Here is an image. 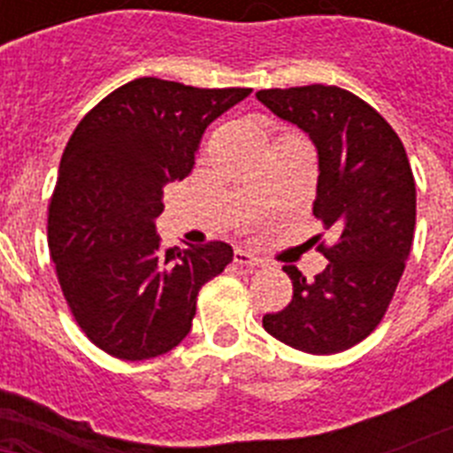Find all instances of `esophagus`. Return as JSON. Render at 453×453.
Segmentation results:
<instances>
[{"mask_svg":"<svg viewBox=\"0 0 453 453\" xmlns=\"http://www.w3.org/2000/svg\"><path fill=\"white\" fill-rule=\"evenodd\" d=\"M234 261L238 263V265H247V267H263V265H265V263H263V258L254 256L251 251L242 250V247H238V250L234 251Z\"/></svg>","mask_w":453,"mask_h":453,"instance_id":"34e87169","label":"esophagus"}]
</instances>
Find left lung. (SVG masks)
Listing matches in <instances>:
<instances>
[{"label": "left lung", "mask_w": 453, "mask_h": 453, "mask_svg": "<svg viewBox=\"0 0 453 453\" xmlns=\"http://www.w3.org/2000/svg\"><path fill=\"white\" fill-rule=\"evenodd\" d=\"M272 113L297 124L318 150L313 215L338 231L313 281L295 265L292 302L263 318V329L306 354H338L372 334L386 315L415 234V179L390 124L338 86L256 92Z\"/></svg>", "instance_id": "8db88e82"}]
</instances>
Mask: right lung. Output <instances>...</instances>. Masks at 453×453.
<instances>
[{
    "label": "right lung",
    "instance_id": "right-lung-1",
    "mask_svg": "<svg viewBox=\"0 0 453 453\" xmlns=\"http://www.w3.org/2000/svg\"><path fill=\"white\" fill-rule=\"evenodd\" d=\"M251 88L140 77L104 97L63 151L47 240L72 315L106 354L145 361L190 334L197 295L234 261L226 242L161 250L163 188L192 172L203 131Z\"/></svg>",
    "mask_w": 453,
    "mask_h": 453
}]
</instances>
